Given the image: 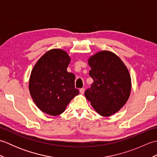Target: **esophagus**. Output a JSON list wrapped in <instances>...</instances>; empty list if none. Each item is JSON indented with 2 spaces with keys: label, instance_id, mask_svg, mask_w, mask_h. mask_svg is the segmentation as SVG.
I'll list each match as a JSON object with an SVG mask.
<instances>
[{
  "label": "esophagus",
  "instance_id": "esophagus-1",
  "mask_svg": "<svg viewBox=\"0 0 157 157\" xmlns=\"http://www.w3.org/2000/svg\"><path fill=\"white\" fill-rule=\"evenodd\" d=\"M84 91H85V89H84V88H80V90H79V92H80L81 94H84Z\"/></svg>",
  "mask_w": 157,
  "mask_h": 157
}]
</instances>
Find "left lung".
Instances as JSON below:
<instances>
[{"mask_svg": "<svg viewBox=\"0 0 157 157\" xmlns=\"http://www.w3.org/2000/svg\"><path fill=\"white\" fill-rule=\"evenodd\" d=\"M89 75L94 80L85 96L96 112L104 117L122 108L131 92V78L124 63L114 53L99 52L88 61Z\"/></svg>", "mask_w": 157, "mask_h": 157, "instance_id": "1", "label": "left lung"}]
</instances>
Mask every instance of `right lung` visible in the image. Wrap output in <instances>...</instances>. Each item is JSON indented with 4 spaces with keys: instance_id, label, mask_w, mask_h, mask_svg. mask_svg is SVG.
<instances>
[{
    "instance_id": "obj_1",
    "label": "right lung",
    "mask_w": 157,
    "mask_h": 157,
    "mask_svg": "<svg viewBox=\"0 0 157 157\" xmlns=\"http://www.w3.org/2000/svg\"><path fill=\"white\" fill-rule=\"evenodd\" d=\"M69 63L66 52L52 49L46 52L32 69L29 92L35 104L46 114H61L79 94L75 88V75L67 71Z\"/></svg>"
}]
</instances>
